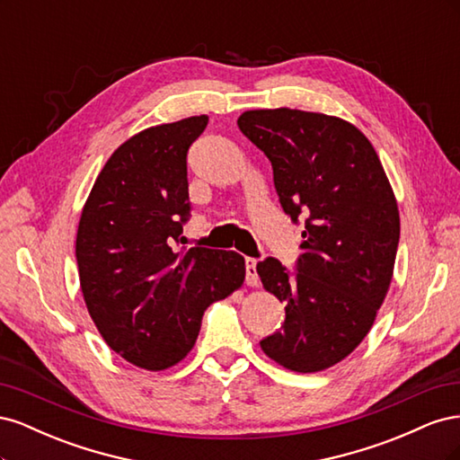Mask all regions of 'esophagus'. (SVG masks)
Returning <instances> with one entry per match:
<instances>
[{
  "instance_id": "obj_1",
  "label": "esophagus",
  "mask_w": 460,
  "mask_h": 460,
  "mask_svg": "<svg viewBox=\"0 0 460 460\" xmlns=\"http://www.w3.org/2000/svg\"><path fill=\"white\" fill-rule=\"evenodd\" d=\"M245 282H247V286H257L259 284L257 261L255 259H245Z\"/></svg>"
}]
</instances>
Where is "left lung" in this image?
Here are the masks:
<instances>
[{
  "instance_id": "obj_1",
  "label": "left lung",
  "mask_w": 460,
  "mask_h": 460,
  "mask_svg": "<svg viewBox=\"0 0 460 460\" xmlns=\"http://www.w3.org/2000/svg\"><path fill=\"white\" fill-rule=\"evenodd\" d=\"M240 130L272 163L274 188L291 220L305 218L291 276L267 257L264 289L286 303L264 355L294 372L338 365L370 332L392 284L399 208L368 137L351 122L299 109H255Z\"/></svg>"
}]
</instances>
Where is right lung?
I'll return each mask as SVG.
<instances>
[{"instance_id":"right-lung-1","label":"right lung","mask_w":460,"mask_h":460,"mask_svg":"<svg viewBox=\"0 0 460 460\" xmlns=\"http://www.w3.org/2000/svg\"><path fill=\"white\" fill-rule=\"evenodd\" d=\"M207 115L159 124L115 149L82 208V296L105 343L128 363L164 370L196 345L201 318L245 280L235 252H178L190 217V146Z\"/></svg>"}]
</instances>
